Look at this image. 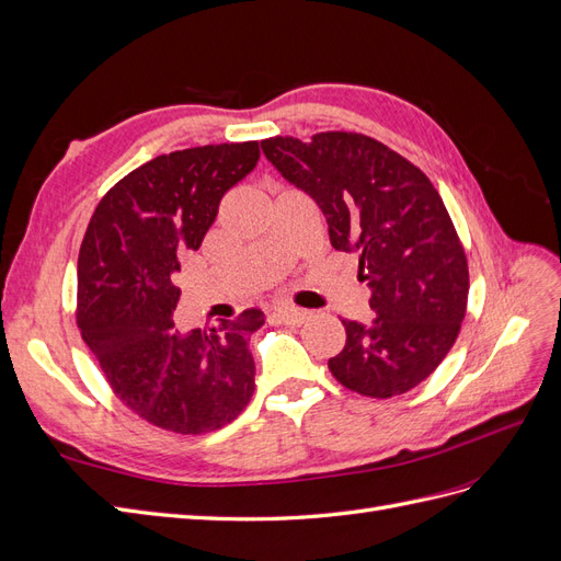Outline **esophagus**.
<instances>
[{
	"mask_svg": "<svg viewBox=\"0 0 561 561\" xmlns=\"http://www.w3.org/2000/svg\"><path fill=\"white\" fill-rule=\"evenodd\" d=\"M276 316L280 322H285V325H297V328L304 325V322L311 318L309 311L297 309V307H280V309H276Z\"/></svg>",
	"mask_w": 561,
	"mask_h": 561,
	"instance_id": "1",
	"label": "esophagus"
}]
</instances>
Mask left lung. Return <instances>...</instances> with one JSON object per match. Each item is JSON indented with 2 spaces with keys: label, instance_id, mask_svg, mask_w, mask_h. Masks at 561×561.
Segmentation results:
<instances>
[{
  "label": "left lung",
  "instance_id": "left-lung-1",
  "mask_svg": "<svg viewBox=\"0 0 561 561\" xmlns=\"http://www.w3.org/2000/svg\"><path fill=\"white\" fill-rule=\"evenodd\" d=\"M278 173L328 219L334 250L355 252L367 280L369 325L342 320L334 379L367 398H393L428 379L451 351L468 307V260L433 182L414 163L360 133L262 140Z\"/></svg>",
  "mask_w": 561,
  "mask_h": 561
}]
</instances>
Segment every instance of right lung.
Instances as JSON below:
<instances>
[{
  "label": "right lung",
  "instance_id": "1",
  "mask_svg": "<svg viewBox=\"0 0 561 561\" xmlns=\"http://www.w3.org/2000/svg\"><path fill=\"white\" fill-rule=\"evenodd\" d=\"M260 161L257 142L171 151L98 203L77 264V325L114 396L151 426L219 431L254 393L250 334L260 309L180 332V260L198 250L222 196Z\"/></svg>",
  "mask_w": 561,
  "mask_h": 561
}]
</instances>
